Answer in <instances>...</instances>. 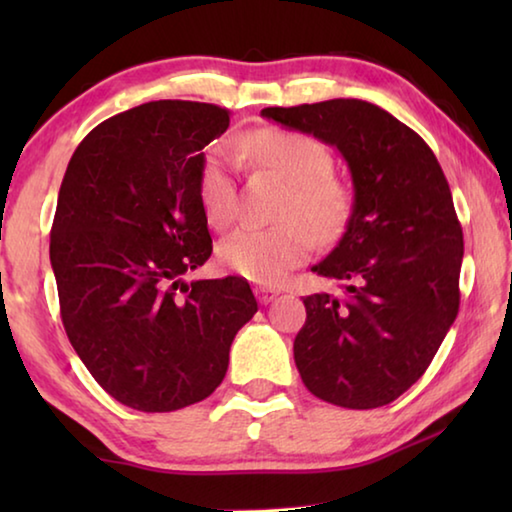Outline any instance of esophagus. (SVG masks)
I'll return each mask as SVG.
<instances>
[{"mask_svg":"<svg viewBox=\"0 0 512 512\" xmlns=\"http://www.w3.org/2000/svg\"><path fill=\"white\" fill-rule=\"evenodd\" d=\"M277 293H280V291L268 289V287H257L255 289V296H257L259 302H262V305H268V302H273L277 298Z\"/></svg>","mask_w":512,"mask_h":512,"instance_id":"esophagus-1","label":"esophagus"}]
</instances>
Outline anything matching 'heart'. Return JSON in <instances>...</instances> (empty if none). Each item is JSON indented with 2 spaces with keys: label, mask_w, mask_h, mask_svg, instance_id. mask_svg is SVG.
Masks as SVG:
<instances>
[{
  "label": "heart",
  "mask_w": 512,
  "mask_h": 512,
  "mask_svg": "<svg viewBox=\"0 0 512 512\" xmlns=\"http://www.w3.org/2000/svg\"><path fill=\"white\" fill-rule=\"evenodd\" d=\"M246 149L259 167L287 183L273 228H237L219 244V262L225 271L250 282L275 287L293 268L307 262L314 235L323 241L343 230L350 214V194L332 178V155L316 137L262 128L246 137ZM198 192L207 221L225 228L237 212V185L230 169L228 149H214L198 176Z\"/></svg>",
  "instance_id": "1"
}]
</instances>
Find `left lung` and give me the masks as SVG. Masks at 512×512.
<instances>
[{
    "instance_id": "1",
    "label": "left lung",
    "mask_w": 512,
    "mask_h": 512,
    "mask_svg": "<svg viewBox=\"0 0 512 512\" xmlns=\"http://www.w3.org/2000/svg\"><path fill=\"white\" fill-rule=\"evenodd\" d=\"M262 117L336 146L354 185L341 241L311 268L345 296L302 300L300 377L345 409L391 404L429 368L461 302L463 230L445 173L427 142L375 103L332 99Z\"/></svg>"
}]
</instances>
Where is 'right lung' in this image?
Masks as SVG:
<instances>
[{
    "mask_svg": "<svg viewBox=\"0 0 512 512\" xmlns=\"http://www.w3.org/2000/svg\"><path fill=\"white\" fill-rule=\"evenodd\" d=\"M228 126L214 103H142L85 135L60 185L49 257L67 339L137 411L210 397L257 311L244 277L183 280L212 255L198 176Z\"/></svg>",
    "mask_w": 512,
    "mask_h": 512,
    "instance_id": "obj_1",
    "label": "right lung"
}]
</instances>
